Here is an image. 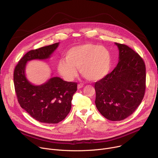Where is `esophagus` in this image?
I'll return each mask as SVG.
<instances>
[{
  "instance_id": "esophagus-1",
  "label": "esophagus",
  "mask_w": 158,
  "mask_h": 158,
  "mask_svg": "<svg viewBox=\"0 0 158 158\" xmlns=\"http://www.w3.org/2000/svg\"><path fill=\"white\" fill-rule=\"evenodd\" d=\"M83 86H84V84H82V83H80V84H79L77 85V88H78V89H81V88L83 87Z\"/></svg>"
}]
</instances>
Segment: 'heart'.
<instances>
[{
	"mask_svg": "<svg viewBox=\"0 0 158 158\" xmlns=\"http://www.w3.org/2000/svg\"><path fill=\"white\" fill-rule=\"evenodd\" d=\"M111 55L102 46L87 43L71 48L65 53V59L57 64L60 74L67 81H73L80 73L89 81H96L104 78L109 73Z\"/></svg>",
	"mask_w": 158,
	"mask_h": 158,
	"instance_id": "obj_1",
	"label": "heart"
}]
</instances>
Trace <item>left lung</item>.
<instances>
[{
  "instance_id": "1",
  "label": "left lung",
  "mask_w": 158,
  "mask_h": 158,
  "mask_svg": "<svg viewBox=\"0 0 158 158\" xmlns=\"http://www.w3.org/2000/svg\"><path fill=\"white\" fill-rule=\"evenodd\" d=\"M119 62L110 73L95 83L96 106L106 119L123 120L136 110L146 91V66L143 58L125 44L115 43Z\"/></svg>"
}]
</instances>
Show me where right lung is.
I'll list each match as a JSON object with an SVG mask.
<instances>
[{"instance_id":"right-lung-1","label":"right lung","mask_w":158,"mask_h":158,"mask_svg":"<svg viewBox=\"0 0 158 158\" xmlns=\"http://www.w3.org/2000/svg\"><path fill=\"white\" fill-rule=\"evenodd\" d=\"M59 43L33 49L27 52L16 65L14 84L17 101L22 108L40 123L57 124L69 113L71 101L77 91V83L54 77L40 85L31 84L25 76L27 61L46 59L58 47Z\"/></svg>"}]
</instances>
